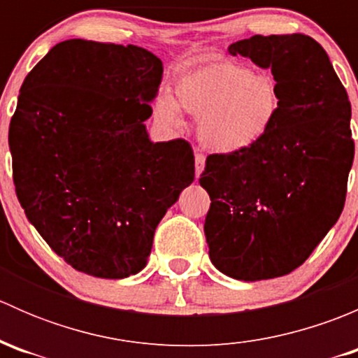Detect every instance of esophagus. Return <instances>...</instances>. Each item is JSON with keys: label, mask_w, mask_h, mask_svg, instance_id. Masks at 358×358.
<instances>
[{"label": "esophagus", "mask_w": 358, "mask_h": 358, "mask_svg": "<svg viewBox=\"0 0 358 358\" xmlns=\"http://www.w3.org/2000/svg\"><path fill=\"white\" fill-rule=\"evenodd\" d=\"M204 166H206V156H204V154L197 152L196 154V176H197V178H199L201 173L204 171Z\"/></svg>", "instance_id": "esophagus-1"}]
</instances>
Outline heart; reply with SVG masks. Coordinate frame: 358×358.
Here are the masks:
<instances>
[{
    "label": "heart",
    "instance_id": "b5f03b06",
    "mask_svg": "<svg viewBox=\"0 0 358 358\" xmlns=\"http://www.w3.org/2000/svg\"><path fill=\"white\" fill-rule=\"evenodd\" d=\"M175 100H157L156 114L178 121V107L199 119V140L213 152L232 154L258 143L280 107L277 81L234 60L202 59L176 78Z\"/></svg>",
    "mask_w": 358,
    "mask_h": 358
}]
</instances>
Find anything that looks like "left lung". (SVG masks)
Wrapping results in <instances>:
<instances>
[{"label":"left lung","mask_w":358,"mask_h":358,"mask_svg":"<svg viewBox=\"0 0 358 358\" xmlns=\"http://www.w3.org/2000/svg\"><path fill=\"white\" fill-rule=\"evenodd\" d=\"M232 55L270 69L280 107L258 143L206 159L213 265L239 280L291 273L338 222L355 156L352 106L326 50L305 34L251 36Z\"/></svg>","instance_id":"8db88e82"}]
</instances>
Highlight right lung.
<instances>
[{"label":"right lung","instance_id":"right-lung-1","mask_svg":"<svg viewBox=\"0 0 358 358\" xmlns=\"http://www.w3.org/2000/svg\"><path fill=\"white\" fill-rule=\"evenodd\" d=\"M161 76L145 48L69 39L24 79L8 129L17 199L79 272H140L157 223L194 182L192 145L152 143L143 124Z\"/></svg>","mask_w":358,"mask_h":358}]
</instances>
